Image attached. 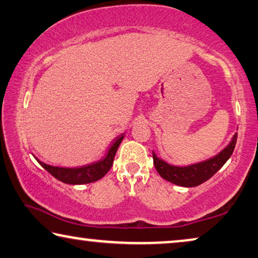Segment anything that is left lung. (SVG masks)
<instances>
[{
	"label": "left lung",
	"mask_w": 258,
	"mask_h": 258,
	"mask_svg": "<svg viewBox=\"0 0 258 258\" xmlns=\"http://www.w3.org/2000/svg\"><path fill=\"white\" fill-rule=\"evenodd\" d=\"M236 138L237 133L234 134L229 144L215 156L210 157L209 160L202 161V162L187 164V166L169 164L164 160L157 157L155 153L153 152L154 166H155V169L161 177L168 180V182L184 187L198 186L212 177L215 172L220 170V168L227 162L229 157L232 156L234 148H235Z\"/></svg>",
	"instance_id": "1"
}]
</instances>
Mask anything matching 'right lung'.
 Instances as JSON below:
<instances>
[{
  "label": "right lung",
  "instance_id": "obj_1",
  "mask_svg": "<svg viewBox=\"0 0 258 258\" xmlns=\"http://www.w3.org/2000/svg\"><path fill=\"white\" fill-rule=\"evenodd\" d=\"M125 134L122 133L120 136L114 138L111 142L109 148L105 153V155L101 160L96 161L94 163L86 164L81 167H57L51 166V164L44 163L43 161L38 160V157L34 156V159L38 161V163L43 167L46 171H48L52 176H54L60 182L66 184H73V185H80V184H88L96 182L101 179L106 175V172L112 167L114 155H116L117 149L120 145V142L124 139Z\"/></svg>",
  "mask_w": 258,
  "mask_h": 258
}]
</instances>
